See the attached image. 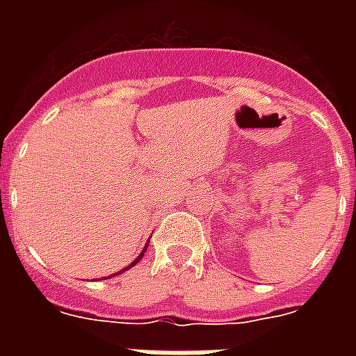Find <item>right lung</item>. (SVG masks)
Instances as JSON below:
<instances>
[{
    "mask_svg": "<svg viewBox=\"0 0 356 356\" xmlns=\"http://www.w3.org/2000/svg\"><path fill=\"white\" fill-rule=\"evenodd\" d=\"M147 245H149V240H147V243H145V248H144V249H142V253H140V254H138V257H136V259H134V260H133V264H129V266H127V268H125V270H123V271H127V270H129V268H133V266H134V264H138V262H140V259H142V257H144V253H145V249H147ZM123 271H118V273H114V275H120V273H123ZM114 275H113V277H114Z\"/></svg>",
    "mask_w": 356,
    "mask_h": 356,
    "instance_id": "add662e5",
    "label": "right lung"
}]
</instances>
